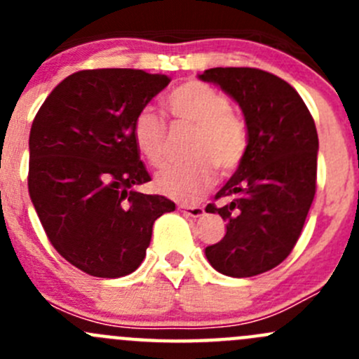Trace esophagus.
Returning <instances> with one entry per match:
<instances>
[{
  "mask_svg": "<svg viewBox=\"0 0 359 359\" xmlns=\"http://www.w3.org/2000/svg\"><path fill=\"white\" fill-rule=\"evenodd\" d=\"M179 210L180 212H184V215L187 217H201L203 213H205V208L203 206H189V205H179Z\"/></svg>",
  "mask_w": 359,
  "mask_h": 359,
  "instance_id": "esophagus-1",
  "label": "esophagus"
}]
</instances>
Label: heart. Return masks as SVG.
I'll return each instance as SVG.
<instances>
[{
  "mask_svg": "<svg viewBox=\"0 0 359 359\" xmlns=\"http://www.w3.org/2000/svg\"><path fill=\"white\" fill-rule=\"evenodd\" d=\"M166 109L177 125L194 128L187 147L189 163L170 166L156 177V189L177 201H194L220 177H229L248 151L247 123L231 111L224 92L208 83L191 79L166 97ZM132 140L139 154L154 168L165 165L166 126L149 107L140 109L132 123Z\"/></svg>",
  "mask_w": 359,
  "mask_h": 359,
  "instance_id": "heart-1",
  "label": "heart"
}]
</instances>
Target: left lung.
Here are the masks:
<instances>
[{
    "instance_id": "8db88e82",
    "label": "left lung",
    "mask_w": 359,
    "mask_h": 359,
    "mask_svg": "<svg viewBox=\"0 0 359 359\" xmlns=\"http://www.w3.org/2000/svg\"><path fill=\"white\" fill-rule=\"evenodd\" d=\"M245 114L248 151L206 212L226 220V236L205 248L213 269L250 278L280 266L295 247L316 193L318 132L304 100L285 79L255 67H213Z\"/></svg>"
}]
</instances>
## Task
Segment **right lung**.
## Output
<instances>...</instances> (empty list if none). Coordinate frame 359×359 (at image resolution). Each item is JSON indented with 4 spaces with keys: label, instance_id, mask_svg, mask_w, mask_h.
I'll return each mask as SVG.
<instances>
[{
    "label": "right lung",
    "instance_id": "right-lung-1",
    "mask_svg": "<svg viewBox=\"0 0 359 359\" xmlns=\"http://www.w3.org/2000/svg\"><path fill=\"white\" fill-rule=\"evenodd\" d=\"M170 83L140 69L67 76L29 135V196L53 248L83 273L119 278L146 257L153 224L175 203L144 194L151 180L132 140L135 114Z\"/></svg>",
    "mask_w": 359,
    "mask_h": 359
}]
</instances>
